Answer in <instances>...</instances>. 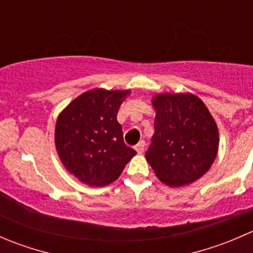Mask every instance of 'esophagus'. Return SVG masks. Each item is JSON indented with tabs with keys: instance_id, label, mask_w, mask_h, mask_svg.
Returning <instances> with one entry per match:
<instances>
[{
	"instance_id": "1",
	"label": "esophagus",
	"mask_w": 253,
	"mask_h": 253,
	"mask_svg": "<svg viewBox=\"0 0 253 253\" xmlns=\"http://www.w3.org/2000/svg\"><path fill=\"white\" fill-rule=\"evenodd\" d=\"M144 149H145V142L144 141H141L138 144L136 145V150L138 154H142V153L144 152Z\"/></svg>"
}]
</instances>
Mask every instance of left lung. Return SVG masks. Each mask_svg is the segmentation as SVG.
I'll list each match as a JSON object with an SVG mask.
<instances>
[{"label":"left lung","instance_id":"1","mask_svg":"<svg viewBox=\"0 0 253 253\" xmlns=\"http://www.w3.org/2000/svg\"><path fill=\"white\" fill-rule=\"evenodd\" d=\"M154 134L145 153L155 175L170 187L195 182L211 169L219 131L208 108L191 93H162L152 98Z\"/></svg>","mask_w":253,"mask_h":253}]
</instances>
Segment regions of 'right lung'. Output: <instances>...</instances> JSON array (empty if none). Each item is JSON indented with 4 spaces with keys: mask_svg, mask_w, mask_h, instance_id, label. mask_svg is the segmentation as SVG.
Returning <instances> with one entry per match:
<instances>
[{
    "mask_svg": "<svg viewBox=\"0 0 253 253\" xmlns=\"http://www.w3.org/2000/svg\"><path fill=\"white\" fill-rule=\"evenodd\" d=\"M131 90L84 91L58 115L55 145L63 167L88 186L114 182L136 150L124 142L117 111Z\"/></svg>",
    "mask_w": 253,
    "mask_h": 253,
    "instance_id": "add662e5",
    "label": "right lung"
}]
</instances>
